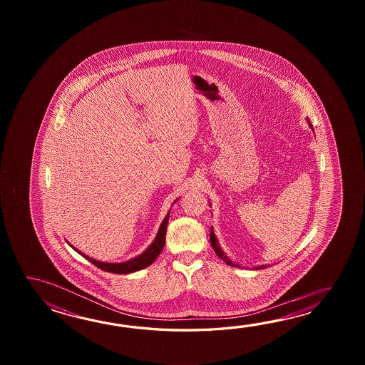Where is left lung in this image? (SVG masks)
I'll return each mask as SVG.
<instances>
[{
    "label": "left lung",
    "mask_w": 365,
    "mask_h": 365,
    "mask_svg": "<svg viewBox=\"0 0 365 365\" xmlns=\"http://www.w3.org/2000/svg\"><path fill=\"white\" fill-rule=\"evenodd\" d=\"M210 241H211V245H212V248H214V250H215V253H217L219 258H222V259L225 261V264H231V266H237V264H235L233 262H231V261L227 258V256H225V253L222 252V249H220V247L217 245V239H215V235H214V232H212V230L210 231ZM264 267H266V266L262 264V266H258V267H256V269H264Z\"/></svg>",
    "instance_id": "8db88e82"
}]
</instances>
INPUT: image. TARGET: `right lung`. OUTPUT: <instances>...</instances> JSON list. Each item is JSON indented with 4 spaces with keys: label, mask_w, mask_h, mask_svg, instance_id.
Here are the masks:
<instances>
[{
    "label": "right lung",
    "mask_w": 365,
    "mask_h": 365,
    "mask_svg": "<svg viewBox=\"0 0 365 365\" xmlns=\"http://www.w3.org/2000/svg\"><path fill=\"white\" fill-rule=\"evenodd\" d=\"M168 217H170V212L167 214V217H164L159 232L156 235L155 240L148 247L146 252H143L140 256L133 258L130 261L126 262H121V264H106V262H101L93 259L90 257L82 255L81 252H78L79 255L85 257L86 259H88L91 264H95L96 267H99L104 272H113V274H129V272H138L140 269H145L150 264H153L156 259V257L160 255V252L163 250L164 244H165V232H167V223H168Z\"/></svg>",
    "instance_id": "right-lung-1"
}]
</instances>
